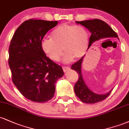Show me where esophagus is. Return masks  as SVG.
Instances as JSON below:
<instances>
[{
    "label": "esophagus",
    "instance_id": "esophagus-1",
    "mask_svg": "<svg viewBox=\"0 0 129 129\" xmlns=\"http://www.w3.org/2000/svg\"><path fill=\"white\" fill-rule=\"evenodd\" d=\"M62 69H63V72H67V71H69V70L70 69V68L69 67H63Z\"/></svg>",
    "mask_w": 129,
    "mask_h": 129
}]
</instances>
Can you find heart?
<instances>
[{
  "label": "heart",
  "instance_id": "1",
  "mask_svg": "<svg viewBox=\"0 0 129 129\" xmlns=\"http://www.w3.org/2000/svg\"><path fill=\"white\" fill-rule=\"evenodd\" d=\"M51 38L42 41L41 47L51 60L58 61L63 52L67 62L81 58L86 53L88 45V35L83 26L63 23L56 28Z\"/></svg>",
  "mask_w": 129,
  "mask_h": 129
}]
</instances>
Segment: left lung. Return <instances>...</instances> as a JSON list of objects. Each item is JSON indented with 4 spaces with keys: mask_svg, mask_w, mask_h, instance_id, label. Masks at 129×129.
<instances>
[{
    "mask_svg": "<svg viewBox=\"0 0 129 129\" xmlns=\"http://www.w3.org/2000/svg\"><path fill=\"white\" fill-rule=\"evenodd\" d=\"M76 23L84 26L91 33V35L90 37L88 47H90L94 42L101 39L109 38H117L118 39L116 32L114 31L113 29L107 23L100 19H94L93 20H87L81 22L76 21ZM83 59L84 56L72 66V69L76 71L79 75V79L74 87L75 94L83 103L87 104L98 103L109 96L112 89L106 94H99L93 92L88 88L84 82L81 73V67Z\"/></svg>",
    "mask_w": 129,
    "mask_h": 129,
    "instance_id": "left-lung-1",
    "label": "left lung"
}]
</instances>
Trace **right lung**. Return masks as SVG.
<instances>
[{
  "instance_id": "1",
  "label": "right lung",
  "mask_w": 129,
  "mask_h": 129,
  "mask_svg": "<svg viewBox=\"0 0 129 129\" xmlns=\"http://www.w3.org/2000/svg\"><path fill=\"white\" fill-rule=\"evenodd\" d=\"M57 21L29 19L17 28L9 47L8 64L15 86L28 100L45 103L55 92L56 81L63 75L61 66L46 56L41 42Z\"/></svg>"
}]
</instances>
